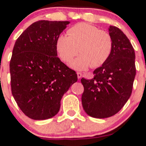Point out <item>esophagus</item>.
<instances>
[{"instance_id": "1", "label": "esophagus", "mask_w": 146, "mask_h": 146, "mask_svg": "<svg viewBox=\"0 0 146 146\" xmlns=\"http://www.w3.org/2000/svg\"><path fill=\"white\" fill-rule=\"evenodd\" d=\"M77 75H78V79H80L82 78V73H80V72H78V73H77Z\"/></svg>"}]
</instances>
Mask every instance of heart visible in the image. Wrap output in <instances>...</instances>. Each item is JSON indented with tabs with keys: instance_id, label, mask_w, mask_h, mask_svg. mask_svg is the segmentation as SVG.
<instances>
[{
	"instance_id": "obj_1",
	"label": "heart",
	"mask_w": 146,
	"mask_h": 146,
	"mask_svg": "<svg viewBox=\"0 0 146 146\" xmlns=\"http://www.w3.org/2000/svg\"><path fill=\"white\" fill-rule=\"evenodd\" d=\"M68 36L61 34L56 40V50L63 61L68 62L79 53L78 58L70 66L84 70L91 66L96 68L104 64L113 49V39L108 32L86 23L75 25L67 31Z\"/></svg>"
}]
</instances>
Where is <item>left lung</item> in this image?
Instances as JSON below:
<instances>
[{
  "label": "left lung",
  "instance_id": "obj_1",
  "mask_svg": "<svg viewBox=\"0 0 146 146\" xmlns=\"http://www.w3.org/2000/svg\"><path fill=\"white\" fill-rule=\"evenodd\" d=\"M113 49L107 61L93 71L90 80L82 78V104L89 116L104 119L113 116L123 108L132 93L136 75L135 53L121 30L110 26Z\"/></svg>",
  "mask_w": 146,
  "mask_h": 146
}]
</instances>
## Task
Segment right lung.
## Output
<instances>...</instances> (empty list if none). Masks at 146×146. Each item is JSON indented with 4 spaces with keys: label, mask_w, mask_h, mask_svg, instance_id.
<instances>
[{
    "label": "right lung",
    "mask_w": 146,
    "mask_h": 146,
    "mask_svg": "<svg viewBox=\"0 0 146 146\" xmlns=\"http://www.w3.org/2000/svg\"><path fill=\"white\" fill-rule=\"evenodd\" d=\"M69 21H39L15 42L10 60L11 93L25 115L44 120L57 115L60 101L78 81L75 71L60 61L56 40Z\"/></svg>",
    "instance_id": "add662e5"
}]
</instances>
